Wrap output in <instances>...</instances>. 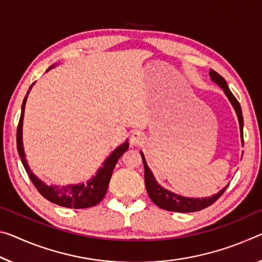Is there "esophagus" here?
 Wrapping results in <instances>:
<instances>
[{
	"instance_id": "34e87169",
	"label": "esophagus",
	"mask_w": 262,
	"mask_h": 262,
	"mask_svg": "<svg viewBox=\"0 0 262 262\" xmlns=\"http://www.w3.org/2000/svg\"><path fill=\"white\" fill-rule=\"evenodd\" d=\"M129 141H130L132 146H140L141 143H143L144 136L141 132H134V133H132Z\"/></svg>"
}]
</instances>
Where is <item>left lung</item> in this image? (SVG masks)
Instances as JSON below:
<instances>
[{
    "mask_svg": "<svg viewBox=\"0 0 262 262\" xmlns=\"http://www.w3.org/2000/svg\"><path fill=\"white\" fill-rule=\"evenodd\" d=\"M210 77H211V80L215 82L219 87H222L224 93H225L227 99L230 100L231 105L233 106L236 118H238V121H239L240 136H242V143L244 146V134H243L244 118H243V112H242V107H240V103L238 102V100H236L234 95L232 94V92L226 84V80L221 76V74L213 71V70H210ZM140 154L141 156H142V161L144 165V183H146L147 192L151 201L155 203L157 206H160L161 209H164L167 211H173V212H182V213L196 212V211H201L207 206L212 205L213 203L222 196L224 191H225L228 186V184L226 186H224L219 192L214 193L210 197L191 198V197L181 196V194L171 192L170 190L163 188V186L157 183L156 178L154 177L152 171L150 170V168L148 167L146 157H144L143 152L141 151Z\"/></svg>",
    "mask_w": 262,
    "mask_h": 262,
    "instance_id": "1",
    "label": "left lung"
}]
</instances>
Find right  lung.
Here are the masks:
<instances>
[{
	"instance_id": "add662e5",
	"label": "right lung",
	"mask_w": 262,
	"mask_h": 262,
	"mask_svg": "<svg viewBox=\"0 0 262 262\" xmlns=\"http://www.w3.org/2000/svg\"><path fill=\"white\" fill-rule=\"evenodd\" d=\"M55 64L50 66L47 71L51 70L52 68H55ZM34 85L35 82L29 87L28 93L23 100L22 113H20L17 127V150L24 169H26V171L28 172L29 177H30L31 182L36 186V189L39 191L41 196L47 198L48 201L51 203H55V204L63 207H70V209H86V207H92L99 204V203L101 202V199L105 197L107 189H108V184L116 162L119 161L120 157L123 155V152L127 151L128 147H129L128 140H126V142H123L121 146L115 148L114 150L110 154V156L103 161L102 167L99 168L97 173H95L93 177H91L89 181L85 182V183L69 184L66 186L48 185L45 182L39 180V178L31 171V169L29 167L27 162L26 152H24L23 147L24 110H26L28 95L30 93V90Z\"/></svg>"
}]
</instances>
